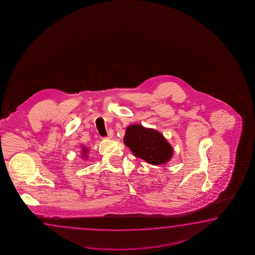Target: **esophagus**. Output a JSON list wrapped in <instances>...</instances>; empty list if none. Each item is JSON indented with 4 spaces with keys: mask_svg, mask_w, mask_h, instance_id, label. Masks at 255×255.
I'll return each mask as SVG.
<instances>
[{
    "mask_svg": "<svg viewBox=\"0 0 255 255\" xmlns=\"http://www.w3.org/2000/svg\"><path fill=\"white\" fill-rule=\"evenodd\" d=\"M107 138H109V139H111V138H113V130L110 129L109 132H108V135H107Z\"/></svg>",
    "mask_w": 255,
    "mask_h": 255,
    "instance_id": "esophagus-1",
    "label": "esophagus"
}]
</instances>
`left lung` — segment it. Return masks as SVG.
<instances>
[{"instance_id":"8db88e82","label":"left lung","mask_w":255,"mask_h":255,"mask_svg":"<svg viewBox=\"0 0 255 255\" xmlns=\"http://www.w3.org/2000/svg\"><path fill=\"white\" fill-rule=\"evenodd\" d=\"M124 143L136 157L151 165L165 164L173 155V148L164 135L140 124L127 128Z\"/></svg>"}]
</instances>
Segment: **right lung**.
<instances>
[{
    "label": "right lung",
    "instance_id": "obj_1",
    "mask_svg": "<svg viewBox=\"0 0 255 255\" xmlns=\"http://www.w3.org/2000/svg\"><path fill=\"white\" fill-rule=\"evenodd\" d=\"M88 156V148L85 146H82V157L86 158Z\"/></svg>",
    "mask_w": 255,
    "mask_h": 255
}]
</instances>
